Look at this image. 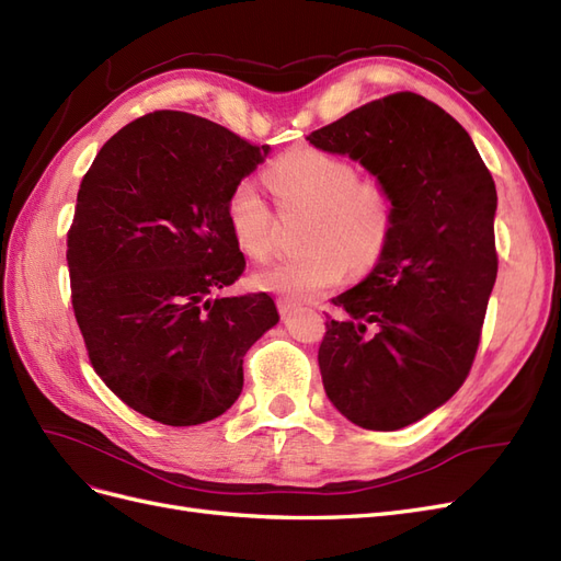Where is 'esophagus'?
Returning a JSON list of instances; mask_svg holds the SVG:
<instances>
[{
    "mask_svg": "<svg viewBox=\"0 0 561 561\" xmlns=\"http://www.w3.org/2000/svg\"><path fill=\"white\" fill-rule=\"evenodd\" d=\"M276 307H278V311H280L283 316H287V313H290V311L297 307V304H295L293 299H287V297H278V299H276Z\"/></svg>",
    "mask_w": 561,
    "mask_h": 561,
    "instance_id": "obj_1",
    "label": "esophagus"
}]
</instances>
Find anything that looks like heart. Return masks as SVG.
<instances>
[{
	"label": "heart",
	"mask_w": 561,
	"mask_h": 561,
	"mask_svg": "<svg viewBox=\"0 0 561 561\" xmlns=\"http://www.w3.org/2000/svg\"><path fill=\"white\" fill-rule=\"evenodd\" d=\"M266 180L285 210H307L311 222L299 257L280 260L252 276L260 290L287 299H311L348 274L375 266L396 222L393 198L379 182L360 180L351 161L320 149H295L268 168ZM227 217L239 248L264 262L276 248V219L252 180H241L227 198Z\"/></svg>",
	"instance_id": "b5f03b06"
}]
</instances>
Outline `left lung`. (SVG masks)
<instances>
[{"mask_svg":"<svg viewBox=\"0 0 561 561\" xmlns=\"http://www.w3.org/2000/svg\"><path fill=\"white\" fill-rule=\"evenodd\" d=\"M307 140L358 161L393 198L390 241L332 299L346 318L328 322L318 365L351 423L398 431L468 377L499 271L496 184L466 128L416 93L371 100Z\"/></svg>","mask_w":561,"mask_h":561,"instance_id":"8db88e82","label":"left lung"}]
</instances>
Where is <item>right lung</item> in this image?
<instances>
[{"label": "right lung", "instance_id": "right-lung-1", "mask_svg": "<svg viewBox=\"0 0 561 561\" xmlns=\"http://www.w3.org/2000/svg\"><path fill=\"white\" fill-rule=\"evenodd\" d=\"M271 151L186 112L135 118L83 175L67 233L72 307L98 377L165 426L225 414L243 355L278 322L266 293L213 297L245 257L227 198Z\"/></svg>", "mask_w": 561, "mask_h": 561}]
</instances>
